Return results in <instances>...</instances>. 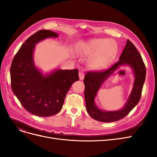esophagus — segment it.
<instances>
[{
	"instance_id": "34e87169",
	"label": "esophagus",
	"mask_w": 157,
	"mask_h": 157,
	"mask_svg": "<svg viewBox=\"0 0 157 157\" xmlns=\"http://www.w3.org/2000/svg\"><path fill=\"white\" fill-rule=\"evenodd\" d=\"M78 76H79V79L80 80H83L84 78V74L82 72V71H80L78 73Z\"/></svg>"
}]
</instances>
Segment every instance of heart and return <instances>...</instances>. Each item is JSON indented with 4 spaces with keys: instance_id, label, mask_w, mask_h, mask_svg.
I'll return each instance as SVG.
<instances>
[{
    "instance_id": "b5f03b06",
    "label": "heart",
    "mask_w": 157,
    "mask_h": 157,
    "mask_svg": "<svg viewBox=\"0 0 157 157\" xmlns=\"http://www.w3.org/2000/svg\"><path fill=\"white\" fill-rule=\"evenodd\" d=\"M118 45L113 39H92L80 42L77 51L79 56L89 57L88 65L93 70H103L110 65L117 58Z\"/></svg>"
}]
</instances>
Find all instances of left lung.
I'll return each instance as SVG.
<instances>
[{"mask_svg": "<svg viewBox=\"0 0 157 157\" xmlns=\"http://www.w3.org/2000/svg\"><path fill=\"white\" fill-rule=\"evenodd\" d=\"M125 65L129 66L132 69L135 75V82L125 105L117 111L101 110L94 103V98L98 90L116 70L121 66ZM145 77L146 69L141 56L135 46L129 40H127L118 62L105 71L88 72L85 75L84 98L86 111L90 116L95 120L103 122H115L125 117L140 101Z\"/></svg>", "mask_w": 157, "mask_h": 157, "instance_id": "1", "label": "left lung"}]
</instances>
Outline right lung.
Listing matches in <instances>:
<instances>
[{"mask_svg":"<svg viewBox=\"0 0 157 157\" xmlns=\"http://www.w3.org/2000/svg\"><path fill=\"white\" fill-rule=\"evenodd\" d=\"M58 35L50 30L36 32L21 45L11 65L13 94L27 111L39 117H50L58 113L71 85L79 79L77 69H55L44 74L36 67L33 58L36 44Z\"/></svg>","mask_w":157,"mask_h":157,"instance_id":"right-lung-1","label":"right lung"}]
</instances>
